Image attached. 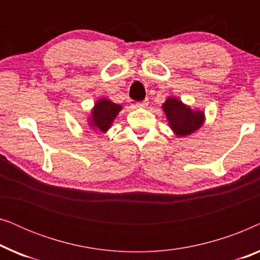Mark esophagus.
Returning a JSON list of instances; mask_svg holds the SVG:
<instances>
[{"label":"esophagus","instance_id":"1","mask_svg":"<svg viewBox=\"0 0 260 260\" xmlns=\"http://www.w3.org/2000/svg\"><path fill=\"white\" fill-rule=\"evenodd\" d=\"M148 104H149V102L147 101V99H145V101H142V102H138L137 103V106H138V108H147V106H148Z\"/></svg>","mask_w":260,"mask_h":260}]
</instances>
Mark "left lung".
I'll use <instances>...</instances> for the list:
<instances>
[{"label": "left lung", "instance_id": "8db88e82", "mask_svg": "<svg viewBox=\"0 0 260 260\" xmlns=\"http://www.w3.org/2000/svg\"><path fill=\"white\" fill-rule=\"evenodd\" d=\"M169 124L177 136H187L198 130L204 123V113L191 111L180 101L175 98H168L163 104Z\"/></svg>", "mask_w": 260, "mask_h": 260}]
</instances>
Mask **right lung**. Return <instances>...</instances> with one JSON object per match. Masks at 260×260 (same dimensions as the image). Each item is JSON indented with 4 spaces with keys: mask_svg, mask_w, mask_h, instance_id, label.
Segmentation results:
<instances>
[{
    "mask_svg": "<svg viewBox=\"0 0 260 260\" xmlns=\"http://www.w3.org/2000/svg\"><path fill=\"white\" fill-rule=\"evenodd\" d=\"M120 109H122L120 105H117L108 99H101L98 103H95L93 111H92L91 125L104 133L111 125L112 120L115 119Z\"/></svg>",
    "mask_w": 260,
    "mask_h": 260,
    "instance_id": "obj_1",
    "label": "right lung"
}]
</instances>
